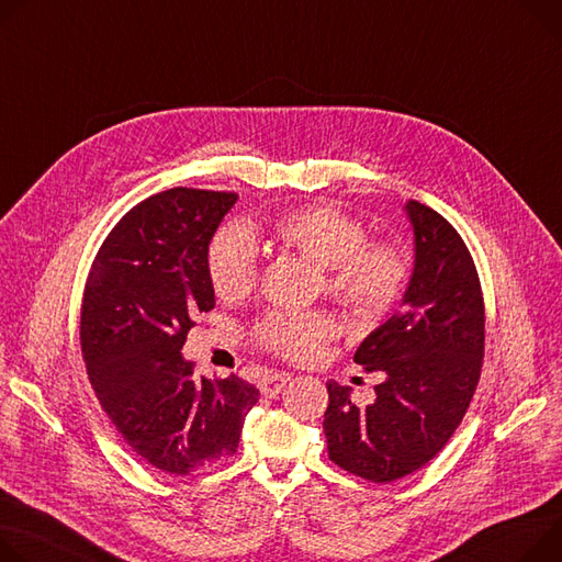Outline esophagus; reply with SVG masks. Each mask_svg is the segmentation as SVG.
<instances>
[{"mask_svg":"<svg viewBox=\"0 0 562 562\" xmlns=\"http://www.w3.org/2000/svg\"><path fill=\"white\" fill-rule=\"evenodd\" d=\"M289 381L291 379L286 374H267L260 379V390L265 396H276Z\"/></svg>","mask_w":562,"mask_h":562,"instance_id":"1","label":"esophagus"}]
</instances>
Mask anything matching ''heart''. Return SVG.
I'll return each instance as SVG.
<instances>
[{"label": "heart", "instance_id": "1", "mask_svg": "<svg viewBox=\"0 0 562 562\" xmlns=\"http://www.w3.org/2000/svg\"><path fill=\"white\" fill-rule=\"evenodd\" d=\"M269 235L282 250L325 269V289L363 318L387 314L411 276L407 255L398 244L366 241V226L331 206L291 211L271 222ZM209 276L224 300H237L255 286L258 252L246 231L228 226L213 237ZM331 336L334 323L318 312H278L255 327L262 347L293 361L310 359Z\"/></svg>", "mask_w": 562, "mask_h": 562}]
</instances>
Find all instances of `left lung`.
I'll list each match as a JSON object with an SVG mask.
<instances>
[{"label": "left lung", "instance_id": "obj_1", "mask_svg": "<svg viewBox=\"0 0 562 562\" xmlns=\"http://www.w3.org/2000/svg\"><path fill=\"white\" fill-rule=\"evenodd\" d=\"M415 267L401 312L376 327L353 361L383 381L370 405L327 383L329 459L347 473L387 484L419 471L448 443L475 394L484 356V300L459 233L419 201L405 203Z\"/></svg>", "mask_w": 562, "mask_h": 562}]
</instances>
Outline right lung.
I'll use <instances>...</instances> for the list:
<instances>
[{"mask_svg":"<svg viewBox=\"0 0 562 562\" xmlns=\"http://www.w3.org/2000/svg\"><path fill=\"white\" fill-rule=\"evenodd\" d=\"M235 192L172 188L136 203L91 265L80 314L89 383L125 443L170 475L231 457L260 390L201 379L181 356L196 312L215 307L209 246Z\"/></svg>","mask_w":562,"mask_h":562,"instance_id":"right-lung-1","label":"right lung"}]
</instances>
